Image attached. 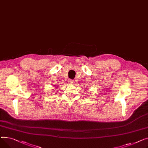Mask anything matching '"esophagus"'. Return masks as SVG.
<instances>
[{
  "mask_svg": "<svg viewBox=\"0 0 148 148\" xmlns=\"http://www.w3.org/2000/svg\"><path fill=\"white\" fill-rule=\"evenodd\" d=\"M69 82L70 83V84H74V83H75V81H73V80H72V79H70L69 81Z\"/></svg>",
  "mask_w": 148,
  "mask_h": 148,
  "instance_id": "1",
  "label": "esophagus"
}]
</instances>
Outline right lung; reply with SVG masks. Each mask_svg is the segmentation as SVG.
I'll return each mask as SVG.
<instances>
[{"mask_svg": "<svg viewBox=\"0 0 148 148\" xmlns=\"http://www.w3.org/2000/svg\"><path fill=\"white\" fill-rule=\"evenodd\" d=\"M56 88H58V86H57V87H56Z\"/></svg>", "mask_w": 148, "mask_h": 148, "instance_id": "1", "label": "right lung"}]
</instances>
